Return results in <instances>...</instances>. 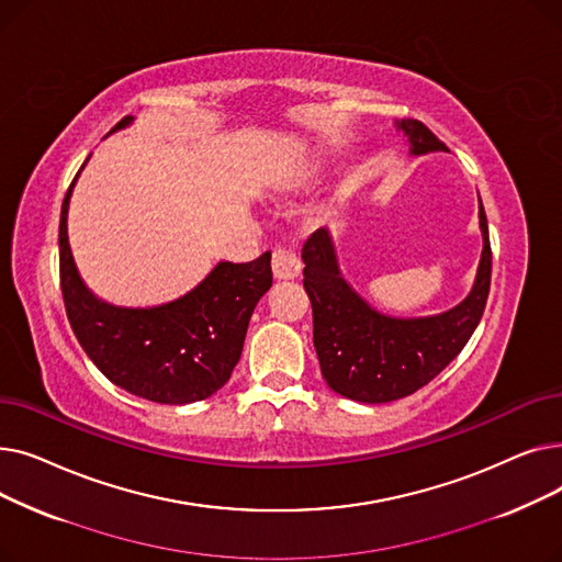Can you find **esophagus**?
Segmentation results:
<instances>
[{
    "label": "esophagus",
    "mask_w": 562,
    "mask_h": 562,
    "mask_svg": "<svg viewBox=\"0 0 562 562\" xmlns=\"http://www.w3.org/2000/svg\"><path fill=\"white\" fill-rule=\"evenodd\" d=\"M271 266H273V276L278 280H293L301 276V259L296 257V252H291V250L276 248Z\"/></svg>",
    "instance_id": "esophagus-1"
}]
</instances>
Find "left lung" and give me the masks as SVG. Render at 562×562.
<instances>
[{
    "label": "left lung",
    "mask_w": 562,
    "mask_h": 562,
    "mask_svg": "<svg viewBox=\"0 0 562 562\" xmlns=\"http://www.w3.org/2000/svg\"><path fill=\"white\" fill-rule=\"evenodd\" d=\"M409 155L449 153L424 123L401 121ZM483 252L476 280L456 307L419 318L373 310L339 273L333 236L316 229L303 246L305 291L312 301L314 348L328 387L358 403H390L415 394L464 348L485 312L492 250L483 202L479 204Z\"/></svg>",
    "instance_id": "8db88e82"
}]
</instances>
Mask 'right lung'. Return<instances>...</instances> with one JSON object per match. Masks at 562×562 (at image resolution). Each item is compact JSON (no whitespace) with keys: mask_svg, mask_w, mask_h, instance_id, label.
<instances>
[{"mask_svg":"<svg viewBox=\"0 0 562 562\" xmlns=\"http://www.w3.org/2000/svg\"><path fill=\"white\" fill-rule=\"evenodd\" d=\"M132 123L127 115L113 132ZM79 172L58 223L61 291L77 341L113 385L134 396L166 405L210 398L239 362L255 305L273 284L271 252L248 263L218 261L195 289L157 307L111 305L86 286L68 241V206Z\"/></svg>","mask_w":562,"mask_h":562,"instance_id":"obj_1","label":"right lung"}]
</instances>
